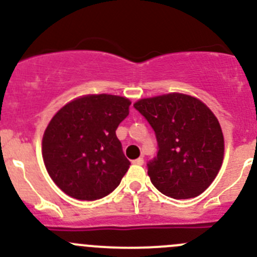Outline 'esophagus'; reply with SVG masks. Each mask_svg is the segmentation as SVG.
<instances>
[{
	"instance_id": "esophagus-1",
	"label": "esophagus",
	"mask_w": 257,
	"mask_h": 257,
	"mask_svg": "<svg viewBox=\"0 0 257 257\" xmlns=\"http://www.w3.org/2000/svg\"><path fill=\"white\" fill-rule=\"evenodd\" d=\"M133 164H137V165H143V164H144V159H143V158H138V159L133 160Z\"/></svg>"
}]
</instances>
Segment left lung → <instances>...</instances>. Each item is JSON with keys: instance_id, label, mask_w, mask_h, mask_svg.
Here are the masks:
<instances>
[{"instance_id": "left-lung-1", "label": "left lung", "mask_w": 257, "mask_h": 257, "mask_svg": "<svg viewBox=\"0 0 257 257\" xmlns=\"http://www.w3.org/2000/svg\"><path fill=\"white\" fill-rule=\"evenodd\" d=\"M134 108L149 121L159 145L148 164L153 185L174 199L204 193L224 160V134L215 114L196 97L177 92L139 99Z\"/></svg>"}]
</instances>
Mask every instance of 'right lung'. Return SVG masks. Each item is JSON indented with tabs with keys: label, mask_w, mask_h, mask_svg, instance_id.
Masks as SVG:
<instances>
[{
	"label": "right lung",
	"mask_w": 257,
	"mask_h": 257,
	"mask_svg": "<svg viewBox=\"0 0 257 257\" xmlns=\"http://www.w3.org/2000/svg\"><path fill=\"white\" fill-rule=\"evenodd\" d=\"M131 100L113 94H85L64 104L42 139L49 177L67 195L97 200L112 193L129 169L115 131L128 116Z\"/></svg>",
	"instance_id": "obj_1"
}]
</instances>
